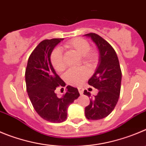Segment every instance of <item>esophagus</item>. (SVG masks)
<instances>
[{"mask_svg": "<svg viewBox=\"0 0 146 146\" xmlns=\"http://www.w3.org/2000/svg\"><path fill=\"white\" fill-rule=\"evenodd\" d=\"M78 92H79L80 94L82 95L83 93H84V88H83L82 87H78Z\"/></svg>", "mask_w": 146, "mask_h": 146, "instance_id": "obj_1", "label": "esophagus"}]
</instances>
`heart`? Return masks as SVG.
I'll use <instances>...</instances> for the list:
<instances>
[{"instance_id": "obj_1", "label": "heart", "mask_w": 146, "mask_h": 146, "mask_svg": "<svg viewBox=\"0 0 146 146\" xmlns=\"http://www.w3.org/2000/svg\"><path fill=\"white\" fill-rule=\"evenodd\" d=\"M65 47L73 50L81 56V61L90 68H94L97 62L98 54L95 50H90L88 42L83 38H74L66 42ZM50 62L54 70L62 72L65 69V63L62 52L60 48L54 49L50 55ZM90 76L89 70L82 67L78 69H70L64 75V80L67 84L72 86H80Z\"/></svg>"}]
</instances>
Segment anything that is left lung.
Listing matches in <instances>:
<instances>
[{
    "mask_svg": "<svg viewBox=\"0 0 146 146\" xmlns=\"http://www.w3.org/2000/svg\"><path fill=\"white\" fill-rule=\"evenodd\" d=\"M97 46L99 52V65L88 83L99 90L97 95L90 99L85 108L86 117L90 120H98L106 117L113 111L119 97L122 71L119 60L114 48L102 36L95 33L85 35ZM84 94L88 97L90 92Z\"/></svg>",
    "mask_w": 146,
    "mask_h": 146,
    "instance_id": "left-lung-1",
    "label": "left lung"
}]
</instances>
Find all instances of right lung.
<instances>
[{
	"label": "right lung",
	"instance_id": "1",
	"mask_svg": "<svg viewBox=\"0 0 146 146\" xmlns=\"http://www.w3.org/2000/svg\"><path fill=\"white\" fill-rule=\"evenodd\" d=\"M62 39L41 42L30 54L25 72L27 93L35 111L42 118L54 123L67 119L69 105L80 96L77 88L70 86L66 87V93L62 97L55 94V89L65 84L53 68L50 55Z\"/></svg>",
	"mask_w": 146,
	"mask_h": 146
}]
</instances>
